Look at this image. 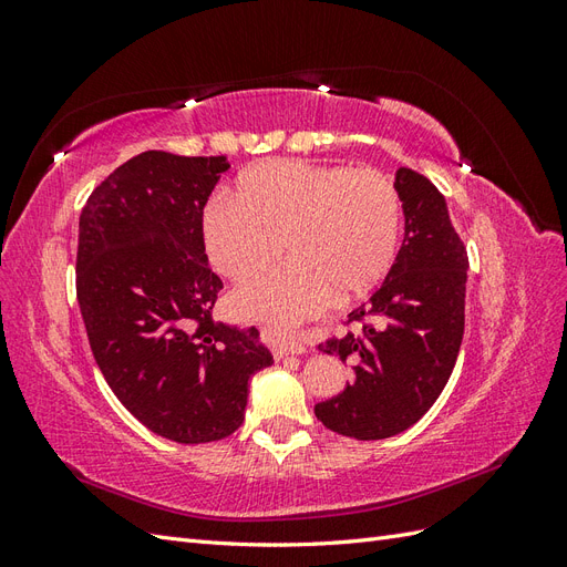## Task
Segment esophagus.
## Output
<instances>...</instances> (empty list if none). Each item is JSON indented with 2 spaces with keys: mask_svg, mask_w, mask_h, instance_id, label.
<instances>
[{
  "mask_svg": "<svg viewBox=\"0 0 567 567\" xmlns=\"http://www.w3.org/2000/svg\"><path fill=\"white\" fill-rule=\"evenodd\" d=\"M271 350H274V357H277V359L290 357V354H302V352H305V348L300 346V342L286 340V338H271Z\"/></svg>",
  "mask_w": 567,
  "mask_h": 567,
  "instance_id": "esophagus-1",
  "label": "esophagus"
}]
</instances>
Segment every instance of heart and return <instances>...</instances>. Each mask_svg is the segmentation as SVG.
Wrapping results in <instances>:
<instances>
[{
  "mask_svg": "<svg viewBox=\"0 0 567 567\" xmlns=\"http://www.w3.org/2000/svg\"><path fill=\"white\" fill-rule=\"evenodd\" d=\"M290 262L234 293L246 319L293 331L336 296L364 298L390 271L400 246V196L371 167L346 169L296 158L255 165L203 213V241L231 281H250L281 257Z\"/></svg>",
  "mask_w": 567,
  "mask_h": 567,
  "instance_id": "obj_1",
  "label": "heart"
}]
</instances>
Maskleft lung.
Instances as JSON below:
<instances>
[{
  "label": "left lung",
  "instance_id": "1",
  "mask_svg": "<svg viewBox=\"0 0 567 567\" xmlns=\"http://www.w3.org/2000/svg\"><path fill=\"white\" fill-rule=\"evenodd\" d=\"M394 188L404 210V241L381 288L348 321L362 336L331 340L323 352L352 364L336 398L315 406L329 431L385 440L435 404L454 371L466 323L468 255L452 227L447 200L431 179L400 167Z\"/></svg>",
  "mask_w": 567,
  "mask_h": 567
}]
</instances>
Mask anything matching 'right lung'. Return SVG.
Wrapping results in <instances>:
<instances>
[{
    "label": "right lung",
    "mask_w": 567,
    "mask_h": 567,
    "mask_svg": "<svg viewBox=\"0 0 567 567\" xmlns=\"http://www.w3.org/2000/svg\"><path fill=\"white\" fill-rule=\"evenodd\" d=\"M227 156L146 151L101 182L80 215L78 302L106 383L151 433L179 444L231 435L248 381L274 364L260 331L213 321L221 281L203 208Z\"/></svg>",
    "instance_id": "right-lung-1"
}]
</instances>
